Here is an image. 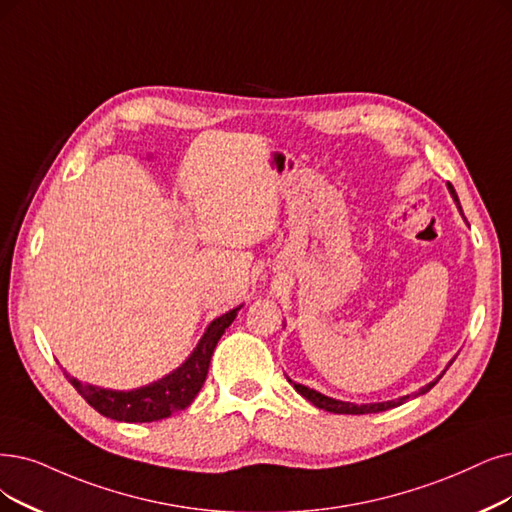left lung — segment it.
Here are the masks:
<instances>
[{"label": "left lung", "mask_w": 512, "mask_h": 512, "mask_svg": "<svg viewBox=\"0 0 512 512\" xmlns=\"http://www.w3.org/2000/svg\"><path fill=\"white\" fill-rule=\"evenodd\" d=\"M447 189H449V193H452V197H454V201L458 203V195H456V191H454V187H452V182H447ZM449 365H452V361H449ZM447 370V367H445ZM445 374V372H443ZM441 374V376H443ZM439 376V378H441ZM439 378L435 380V382H428L426 386H422L418 393H414V395H405V397H399V399H393V401H380V403H361V405H357V403H349V401H338V399H332V397H325V395H321L319 391H313V388H309V386H302V384H296L294 382V388L296 391L304 397V399H309L315 407H319V410H325V412H334V414H378V412H386V410H393V407H397V405H403L407 399L410 397H418V395H424V393H428L431 391V388L439 382ZM292 382V380H290Z\"/></svg>", "instance_id": "8db88e82"}]
</instances>
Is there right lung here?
<instances>
[{
	"instance_id": "obj_1",
	"label": "right lung",
	"mask_w": 512,
	"mask_h": 512,
	"mask_svg": "<svg viewBox=\"0 0 512 512\" xmlns=\"http://www.w3.org/2000/svg\"><path fill=\"white\" fill-rule=\"evenodd\" d=\"M239 309L241 306L214 319L191 357L176 367L172 374L163 376L153 384L132 388V391H113V388H100L79 382L77 378H67L75 391L105 418L119 422H155L170 418L172 414L189 407L201 391L216 344L224 330L235 321Z\"/></svg>"
}]
</instances>
